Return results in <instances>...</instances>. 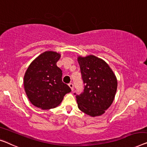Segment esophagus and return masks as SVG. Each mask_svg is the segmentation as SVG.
I'll use <instances>...</instances> for the list:
<instances>
[{
	"label": "esophagus",
	"instance_id": "obj_1",
	"mask_svg": "<svg viewBox=\"0 0 147 147\" xmlns=\"http://www.w3.org/2000/svg\"><path fill=\"white\" fill-rule=\"evenodd\" d=\"M69 87H70V88H71V89L72 90H73L74 86H73V83H69Z\"/></svg>",
	"mask_w": 147,
	"mask_h": 147
}]
</instances>
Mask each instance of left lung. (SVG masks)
<instances>
[{
	"label": "left lung",
	"mask_w": 147,
	"mask_h": 147,
	"mask_svg": "<svg viewBox=\"0 0 147 147\" xmlns=\"http://www.w3.org/2000/svg\"><path fill=\"white\" fill-rule=\"evenodd\" d=\"M84 92L76 95L80 110L91 117L104 114L112 104L117 88V80L106 61L93 55L78 57Z\"/></svg>",
	"instance_id": "obj_1"
}]
</instances>
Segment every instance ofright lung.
Segmentation results:
<instances>
[{
    "label": "right lung",
    "instance_id": "right-lung-1",
    "mask_svg": "<svg viewBox=\"0 0 147 147\" xmlns=\"http://www.w3.org/2000/svg\"><path fill=\"white\" fill-rule=\"evenodd\" d=\"M61 54L53 51L42 53L30 63L24 77V86L30 102L37 108L49 109L57 107L71 90L62 81V71L57 66Z\"/></svg>",
    "mask_w": 147,
    "mask_h": 147
}]
</instances>
